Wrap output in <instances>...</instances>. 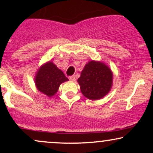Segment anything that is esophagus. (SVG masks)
I'll return each mask as SVG.
<instances>
[{"mask_svg": "<svg viewBox=\"0 0 153 153\" xmlns=\"http://www.w3.org/2000/svg\"><path fill=\"white\" fill-rule=\"evenodd\" d=\"M70 80H71V81H75V75H72V76L70 77Z\"/></svg>", "mask_w": 153, "mask_h": 153, "instance_id": "1", "label": "esophagus"}]
</instances>
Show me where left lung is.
<instances>
[{"label":"left lung","mask_w":153,"mask_h":153,"mask_svg":"<svg viewBox=\"0 0 153 153\" xmlns=\"http://www.w3.org/2000/svg\"><path fill=\"white\" fill-rule=\"evenodd\" d=\"M112 73L104 63L91 61L81 72L78 82L82 94L91 100L102 99L109 92Z\"/></svg>","instance_id":"8db88e82"}]
</instances>
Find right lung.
I'll return each mask as SVG.
<instances>
[{
    "instance_id": "add662e5",
    "label": "right lung",
    "mask_w": 153,
    "mask_h": 153,
    "mask_svg": "<svg viewBox=\"0 0 153 153\" xmlns=\"http://www.w3.org/2000/svg\"><path fill=\"white\" fill-rule=\"evenodd\" d=\"M68 80L62 71L55 65L49 62L40 68L35 78L38 90L48 96H53L58 91L62 82Z\"/></svg>"
}]
</instances>
